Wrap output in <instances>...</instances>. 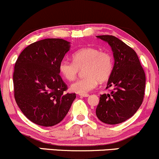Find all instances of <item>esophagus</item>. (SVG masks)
Masks as SVG:
<instances>
[{
  "mask_svg": "<svg viewBox=\"0 0 159 159\" xmlns=\"http://www.w3.org/2000/svg\"><path fill=\"white\" fill-rule=\"evenodd\" d=\"M80 95L81 97H89V94H80Z\"/></svg>",
  "mask_w": 159,
  "mask_h": 159,
  "instance_id": "esophagus-1",
  "label": "esophagus"
}]
</instances>
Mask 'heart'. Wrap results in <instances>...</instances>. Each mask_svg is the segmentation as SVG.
Masks as SVG:
<instances>
[{
	"label": "heart",
	"mask_w": 159,
	"mask_h": 159,
	"mask_svg": "<svg viewBox=\"0 0 159 159\" xmlns=\"http://www.w3.org/2000/svg\"><path fill=\"white\" fill-rule=\"evenodd\" d=\"M73 62L62 60L59 64V71L66 80H73L79 70L84 68L85 76L70 86L73 92L86 94L95 89L98 81L105 82L111 76L114 69V57L109 52H101L100 49L87 47L80 49L72 55Z\"/></svg>",
	"instance_id": "1"
}]
</instances>
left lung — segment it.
I'll list each match as a JSON object with an SVG mask.
<instances>
[{"label":"left lung","instance_id":"8db88e82","mask_svg":"<svg viewBox=\"0 0 159 159\" xmlns=\"http://www.w3.org/2000/svg\"><path fill=\"white\" fill-rule=\"evenodd\" d=\"M97 38L111 46L114 64L106 87L113 90L100 95L96 116L105 124H120L130 118L142 105L146 75L134 49L113 35H97Z\"/></svg>","mask_w":159,"mask_h":159}]
</instances>
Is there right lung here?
Segmentation results:
<instances>
[{
  "label": "right lung",
  "instance_id": "right-lung-1",
  "mask_svg": "<svg viewBox=\"0 0 159 159\" xmlns=\"http://www.w3.org/2000/svg\"><path fill=\"white\" fill-rule=\"evenodd\" d=\"M70 48L61 39H45L21 52L13 72L14 97L23 114L38 125L52 127L69 111L76 93H66L59 64Z\"/></svg>",
  "mask_w": 159,
  "mask_h": 159
}]
</instances>
